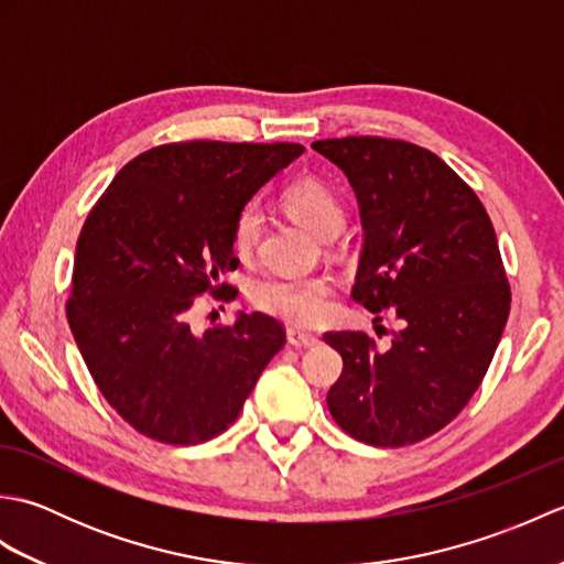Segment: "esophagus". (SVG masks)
Instances as JSON below:
<instances>
[{
  "label": "esophagus",
  "instance_id": "esophagus-1",
  "mask_svg": "<svg viewBox=\"0 0 564 564\" xmlns=\"http://www.w3.org/2000/svg\"><path fill=\"white\" fill-rule=\"evenodd\" d=\"M285 337H289V344L295 346V349H310V346H315L319 341L317 334L305 332V329H295V327H291Z\"/></svg>",
  "mask_w": 564,
  "mask_h": 564
}]
</instances>
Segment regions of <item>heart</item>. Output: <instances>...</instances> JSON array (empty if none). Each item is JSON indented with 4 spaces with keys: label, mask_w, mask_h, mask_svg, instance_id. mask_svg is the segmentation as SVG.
I'll return each mask as SVG.
<instances>
[{
    "label": "heart",
    "mask_w": 564,
    "mask_h": 564,
    "mask_svg": "<svg viewBox=\"0 0 564 564\" xmlns=\"http://www.w3.org/2000/svg\"><path fill=\"white\" fill-rule=\"evenodd\" d=\"M283 208L310 235L329 239L341 230L344 206L334 191L319 178H301L283 191ZM263 215L257 203L239 210L232 245L239 257H249L261 237ZM332 281L327 275H285L257 285L254 303L273 317L293 325H317L329 315Z\"/></svg>",
    "instance_id": "b5f03b06"
}]
</instances>
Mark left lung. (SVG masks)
Wrapping results in <instances>:
<instances>
[{
    "label": "left lung",
    "instance_id": "obj_1",
    "mask_svg": "<svg viewBox=\"0 0 564 564\" xmlns=\"http://www.w3.org/2000/svg\"><path fill=\"white\" fill-rule=\"evenodd\" d=\"M313 150L339 166L358 200L354 301L402 319L388 346L364 332L325 334L344 361L327 406L368 446L416 443L458 416L505 332L511 291L492 220L446 162L412 142L332 138Z\"/></svg>",
    "mask_w": 564,
    "mask_h": 564
}]
</instances>
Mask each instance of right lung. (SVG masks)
<instances>
[{"mask_svg": "<svg viewBox=\"0 0 564 564\" xmlns=\"http://www.w3.org/2000/svg\"><path fill=\"white\" fill-rule=\"evenodd\" d=\"M295 142L194 140L128 162L82 227L67 322L97 388L142 436L194 446L242 412L285 329L263 313L191 327L194 297L237 269L232 230ZM223 297L227 301L230 295Z\"/></svg>", "mask_w": 564, "mask_h": 564, "instance_id": "obj_1", "label": "right lung"}]
</instances>
